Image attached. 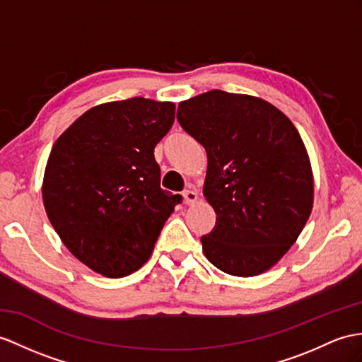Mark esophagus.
I'll return each mask as SVG.
<instances>
[{
    "label": "esophagus",
    "instance_id": "obj_1",
    "mask_svg": "<svg viewBox=\"0 0 362 362\" xmlns=\"http://www.w3.org/2000/svg\"><path fill=\"white\" fill-rule=\"evenodd\" d=\"M182 197H184V202H186L187 206H190V204H193V202L198 199V193L189 187L187 190L182 192Z\"/></svg>",
    "mask_w": 362,
    "mask_h": 362
}]
</instances>
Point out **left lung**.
<instances>
[{"label":"left lung","instance_id":"1","mask_svg":"<svg viewBox=\"0 0 362 362\" xmlns=\"http://www.w3.org/2000/svg\"><path fill=\"white\" fill-rule=\"evenodd\" d=\"M176 119L207 152L204 197L216 224L202 252L228 275L269 270L312 211V167L286 115L249 95L210 90L182 101Z\"/></svg>","mask_w":362,"mask_h":362}]
</instances>
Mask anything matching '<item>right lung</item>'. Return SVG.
Returning a JSON list of instances; mask_svg holds the SVG:
<instances>
[{
	"label": "right lung",
	"mask_w": 362,
	"mask_h": 362,
	"mask_svg": "<svg viewBox=\"0 0 362 362\" xmlns=\"http://www.w3.org/2000/svg\"><path fill=\"white\" fill-rule=\"evenodd\" d=\"M173 119V103L136 96L101 104L52 147L42 182L49 221L70 253L104 276L143 266L182 201L161 189L153 155Z\"/></svg>",
	"instance_id": "add662e5"
}]
</instances>
